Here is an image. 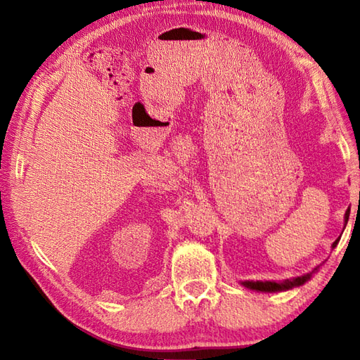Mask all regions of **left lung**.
Segmentation results:
<instances>
[{"label":"left lung","instance_id":"left-lung-1","mask_svg":"<svg viewBox=\"0 0 360 360\" xmlns=\"http://www.w3.org/2000/svg\"><path fill=\"white\" fill-rule=\"evenodd\" d=\"M348 218H349V212L347 210L345 212V226L348 223ZM339 240H340V236L333 243V246H331L333 249L338 246ZM319 267L320 266L314 267V269H312L311 272L302 275V277H294V278H288V280H283V281H252V280L249 281V280H246V281H241V285L244 288H248V289L258 290V292H281V290H289L292 288L304 285V283H307L308 280H311L312 274H316L319 271Z\"/></svg>","mask_w":360,"mask_h":360}]
</instances>
